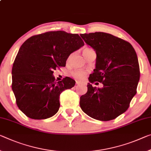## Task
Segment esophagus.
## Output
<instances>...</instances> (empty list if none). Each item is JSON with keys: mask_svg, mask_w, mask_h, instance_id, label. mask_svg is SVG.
Here are the masks:
<instances>
[{"mask_svg": "<svg viewBox=\"0 0 151 151\" xmlns=\"http://www.w3.org/2000/svg\"><path fill=\"white\" fill-rule=\"evenodd\" d=\"M80 83H81L80 81H76V85L80 84Z\"/></svg>", "mask_w": 151, "mask_h": 151, "instance_id": "esophagus-1", "label": "esophagus"}]
</instances>
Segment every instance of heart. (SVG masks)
Segmentation results:
<instances>
[{
    "label": "heart",
    "mask_w": 151,
    "mask_h": 151,
    "mask_svg": "<svg viewBox=\"0 0 151 151\" xmlns=\"http://www.w3.org/2000/svg\"><path fill=\"white\" fill-rule=\"evenodd\" d=\"M93 51H94V50L91 48H90V47H85V48L83 50V54L84 55V56L86 57L88 54L90 53V52H91ZM72 75H73L74 77L76 78H78V79H82V78H83L85 76L86 73L82 70H76V71H74L73 73H72Z\"/></svg>",
    "instance_id": "1"
}]
</instances>
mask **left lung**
<instances>
[{
    "instance_id": "obj_1",
    "label": "left lung",
    "mask_w": 151,
    "mask_h": 151,
    "mask_svg": "<svg viewBox=\"0 0 151 151\" xmlns=\"http://www.w3.org/2000/svg\"><path fill=\"white\" fill-rule=\"evenodd\" d=\"M81 36L97 54L87 92L80 97L81 108L93 119L111 120L128 109L136 93L140 79L137 55L128 42L109 33L95 32ZM95 82H101L104 87L93 88L90 83Z\"/></svg>"
}]
</instances>
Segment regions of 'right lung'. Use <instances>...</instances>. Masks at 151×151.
Segmentation results:
<instances>
[{"instance_id": "right-lung-1", "label": "right lung", "mask_w": 151, "mask_h": 151, "mask_svg": "<svg viewBox=\"0 0 151 151\" xmlns=\"http://www.w3.org/2000/svg\"><path fill=\"white\" fill-rule=\"evenodd\" d=\"M83 45L78 34L56 31L33 35L20 47L12 68V89L28 118L47 119L58 112L60 95L75 81L66 76L56 83L54 70L65 66L70 54Z\"/></svg>"}]
</instances>
